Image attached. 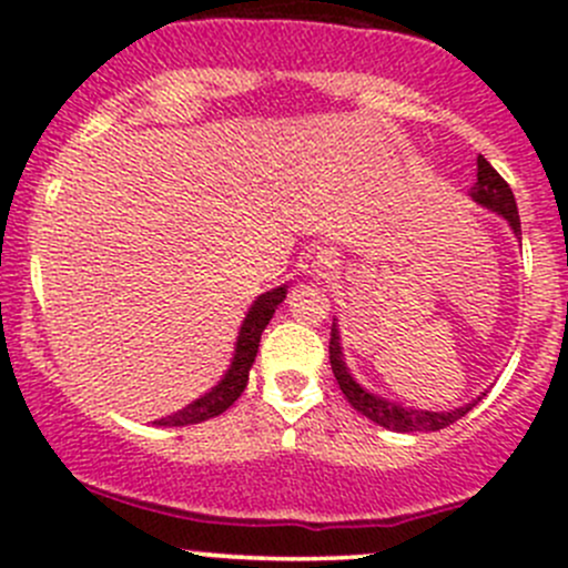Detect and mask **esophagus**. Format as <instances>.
I'll return each mask as SVG.
<instances>
[{"mask_svg":"<svg viewBox=\"0 0 568 568\" xmlns=\"http://www.w3.org/2000/svg\"><path fill=\"white\" fill-rule=\"evenodd\" d=\"M302 268H305V272L311 274V277H329V274L337 268L335 252H332L329 247L311 250L305 255V261H302Z\"/></svg>","mask_w":568,"mask_h":568,"instance_id":"34e87169","label":"esophagus"}]
</instances>
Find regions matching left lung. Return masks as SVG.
I'll return each instance as SVG.
<instances>
[{
  "label": "left lung",
  "mask_w": 568,
  "mask_h": 568,
  "mask_svg": "<svg viewBox=\"0 0 568 568\" xmlns=\"http://www.w3.org/2000/svg\"><path fill=\"white\" fill-rule=\"evenodd\" d=\"M475 200L486 209L497 211L508 220V225L514 227L517 236H523V227H519V211H517V200H514L511 186L503 181V175L486 162L484 156H478V181L473 183L469 189ZM329 363H332V374H335L337 387L341 393L346 395L348 404L365 415L368 420L379 423V426L393 428V432H439V428H448L450 423L462 420L475 404L459 406L454 412H423V409H406V406L390 404V400L379 398V395L363 390L357 382L352 379V374L346 371V363H343V354H341V343H337V329L332 324V335H329Z\"/></svg>",
  "instance_id": "1"
}]
</instances>
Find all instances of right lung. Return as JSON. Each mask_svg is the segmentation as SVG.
I'll use <instances>...</instances> for the list:
<instances>
[{"label": "right lung", "mask_w": 568, "mask_h": 568, "mask_svg": "<svg viewBox=\"0 0 568 568\" xmlns=\"http://www.w3.org/2000/svg\"><path fill=\"white\" fill-rule=\"evenodd\" d=\"M283 300H285V285H280V288H272V291H266V294L257 296L255 305L250 307L247 318H244L242 332H239L236 357H233L225 379H222L214 390L205 393L203 398H197L194 404H189L186 409L156 420L159 426H192V423H203V420H209V417L222 415L227 406L236 404V398L244 393V387H247V376H250L252 363H255L257 343H261L263 329H266V324L272 321L274 307H277Z\"/></svg>", "instance_id": "1"}]
</instances>
